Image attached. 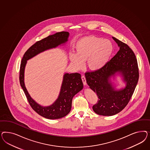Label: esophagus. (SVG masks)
Here are the masks:
<instances>
[{
  "mask_svg": "<svg viewBox=\"0 0 150 150\" xmlns=\"http://www.w3.org/2000/svg\"><path fill=\"white\" fill-rule=\"evenodd\" d=\"M82 80L83 82V83L84 85H86V78L85 76L84 75H82L81 76Z\"/></svg>",
  "mask_w": 150,
  "mask_h": 150,
  "instance_id": "esophagus-1",
  "label": "esophagus"
}]
</instances>
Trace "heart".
<instances>
[{"label":"heart","mask_w":150,"mask_h":150,"mask_svg":"<svg viewBox=\"0 0 150 150\" xmlns=\"http://www.w3.org/2000/svg\"><path fill=\"white\" fill-rule=\"evenodd\" d=\"M76 53L70 57V60L77 67H81L87 60L88 67L92 70L102 68L108 62L113 51V45L109 40H103L97 36L82 38L76 45Z\"/></svg>","instance_id":"obj_1"}]
</instances>
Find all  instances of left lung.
Masks as SVG:
<instances>
[{
	"instance_id": "obj_1",
	"label": "left lung",
	"mask_w": 150,
	"mask_h": 150,
	"mask_svg": "<svg viewBox=\"0 0 150 150\" xmlns=\"http://www.w3.org/2000/svg\"><path fill=\"white\" fill-rule=\"evenodd\" d=\"M120 47L117 53L101 68L85 73L86 82L97 93L98 100L92 107L96 113L111 116L119 113L127 105L134 93L139 77L136 56L126 43L113 37ZM117 72L123 75L126 87L115 91L109 82V78Z\"/></svg>"
}]
</instances>
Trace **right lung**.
I'll use <instances>...</instances> for the list:
<instances>
[{"label": "right lung", "instance_id": "right-lung-1", "mask_svg": "<svg viewBox=\"0 0 150 150\" xmlns=\"http://www.w3.org/2000/svg\"><path fill=\"white\" fill-rule=\"evenodd\" d=\"M69 32H57L40 41H37L25 53L20 68L19 80L20 85L27 98V100L36 112L43 117L50 119L63 118L70 112L73 97L83 88L81 74L75 73H67L64 76L63 81L59 97L50 107H43L32 100L24 84V70L27 60L44 50L55 47L68 41Z\"/></svg>", "mask_w": 150, "mask_h": 150}]
</instances>
